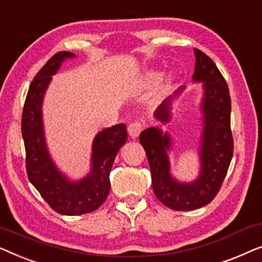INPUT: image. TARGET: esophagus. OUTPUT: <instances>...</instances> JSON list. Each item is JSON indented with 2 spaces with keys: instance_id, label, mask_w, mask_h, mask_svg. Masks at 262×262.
Returning <instances> with one entry per match:
<instances>
[{
  "instance_id": "esophagus-1",
  "label": "esophagus",
  "mask_w": 262,
  "mask_h": 262,
  "mask_svg": "<svg viewBox=\"0 0 262 262\" xmlns=\"http://www.w3.org/2000/svg\"><path fill=\"white\" fill-rule=\"evenodd\" d=\"M143 127H145V124L142 122H140V121H134V122H132L129 126H128V133H129V135L133 139H135L138 138L140 133L143 130Z\"/></svg>"
}]
</instances>
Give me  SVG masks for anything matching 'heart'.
Instances as JSON below:
<instances>
[{
    "instance_id": "obj_1",
    "label": "heart",
    "mask_w": 262,
    "mask_h": 262,
    "mask_svg": "<svg viewBox=\"0 0 262 262\" xmlns=\"http://www.w3.org/2000/svg\"><path fill=\"white\" fill-rule=\"evenodd\" d=\"M159 79H160V73H150V76H149L150 82L157 83Z\"/></svg>"
}]
</instances>
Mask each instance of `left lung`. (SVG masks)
Masks as SVG:
<instances>
[{
    "label": "left lung",
    "instance_id": "obj_1",
    "mask_svg": "<svg viewBox=\"0 0 262 262\" xmlns=\"http://www.w3.org/2000/svg\"><path fill=\"white\" fill-rule=\"evenodd\" d=\"M196 65L193 80L203 82L204 98L202 110L204 117L201 147V174L190 184L177 182L169 176L167 150L171 139L159 128L150 127L140 134L152 174L153 191L158 200L169 209L190 211L209 204L222 186L234 152V139L230 129L231 101L228 84L212 59L194 49ZM167 98L156 114L157 119H169Z\"/></svg>",
    "mask_w": 262,
    "mask_h": 262
}]
</instances>
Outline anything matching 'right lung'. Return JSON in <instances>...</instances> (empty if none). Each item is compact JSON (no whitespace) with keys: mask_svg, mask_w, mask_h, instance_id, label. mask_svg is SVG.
<instances>
[{"mask_svg":"<svg viewBox=\"0 0 262 262\" xmlns=\"http://www.w3.org/2000/svg\"><path fill=\"white\" fill-rule=\"evenodd\" d=\"M72 57L73 53L60 51L40 69L29 85L21 120L29 182L54 211L66 216L93 212L104 203L110 191L109 174L114 160L128 138L124 123L99 132L94 140L91 172L80 182L71 183L58 171L46 148L41 103L51 76L58 71L64 59Z\"/></svg>","mask_w":262,"mask_h":262,"instance_id":"obj_1","label":"right lung"}]
</instances>
